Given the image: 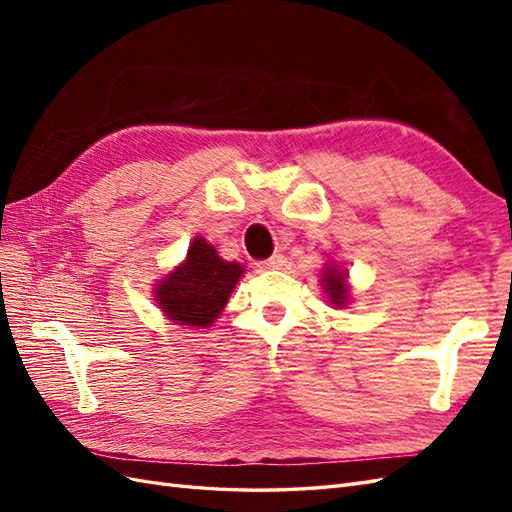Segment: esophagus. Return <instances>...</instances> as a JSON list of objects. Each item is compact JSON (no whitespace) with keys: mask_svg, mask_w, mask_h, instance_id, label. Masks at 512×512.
Here are the masks:
<instances>
[{"mask_svg":"<svg viewBox=\"0 0 512 512\" xmlns=\"http://www.w3.org/2000/svg\"><path fill=\"white\" fill-rule=\"evenodd\" d=\"M284 262H286V258H284L282 254H273V256H271V258H267V260H260V262H256V267H258L260 271L282 269V267H284Z\"/></svg>","mask_w":512,"mask_h":512,"instance_id":"1","label":"esophagus"}]
</instances>
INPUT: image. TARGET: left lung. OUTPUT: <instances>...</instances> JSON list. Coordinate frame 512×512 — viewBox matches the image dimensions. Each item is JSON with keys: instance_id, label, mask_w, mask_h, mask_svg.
Here are the masks:
<instances>
[{"instance_id": "8db88e82", "label": "left lung", "mask_w": 512, "mask_h": 512, "mask_svg": "<svg viewBox=\"0 0 512 512\" xmlns=\"http://www.w3.org/2000/svg\"><path fill=\"white\" fill-rule=\"evenodd\" d=\"M322 284L329 292V301L335 305H344L348 299V286H346V271L339 273L337 267H327L322 271Z\"/></svg>"}]
</instances>
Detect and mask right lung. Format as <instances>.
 <instances>
[{
	"label": "right lung",
	"instance_id": "right-lung-1",
	"mask_svg": "<svg viewBox=\"0 0 512 512\" xmlns=\"http://www.w3.org/2000/svg\"><path fill=\"white\" fill-rule=\"evenodd\" d=\"M243 269L226 262L205 239H194L183 265L156 288L162 312L190 327H209L220 316Z\"/></svg>",
	"mask_w": 512,
	"mask_h": 512
}]
</instances>
